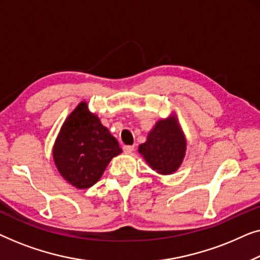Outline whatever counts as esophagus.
<instances>
[{
	"instance_id": "obj_1",
	"label": "esophagus",
	"mask_w": 260,
	"mask_h": 260,
	"mask_svg": "<svg viewBox=\"0 0 260 260\" xmlns=\"http://www.w3.org/2000/svg\"><path fill=\"white\" fill-rule=\"evenodd\" d=\"M134 151V146H123V152L126 153V154H131V153H133Z\"/></svg>"
}]
</instances>
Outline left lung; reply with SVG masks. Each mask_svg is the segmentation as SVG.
Returning a JSON list of instances; mask_svg holds the SVG:
<instances>
[{"instance_id":"8db88e82","label":"left lung","mask_w":260,"mask_h":260,"mask_svg":"<svg viewBox=\"0 0 260 260\" xmlns=\"http://www.w3.org/2000/svg\"><path fill=\"white\" fill-rule=\"evenodd\" d=\"M185 134L178 116L172 114L166 119L158 120L149 131L147 140L139 146V153L147 165L156 173L168 175L179 170L186 154Z\"/></svg>"}]
</instances>
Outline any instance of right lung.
Segmentation results:
<instances>
[{
  "label": "right lung",
  "mask_w": 260,
  "mask_h": 260,
  "mask_svg": "<svg viewBox=\"0 0 260 260\" xmlns=\"http://www.w3.org/2000/svg\"><path fill=\"white\" fill-rule=\"evenodd\" d=\"M121 152L118 140L82 101L61 126L53 158L68 184L85 189L96 184L109 161Z\"/></svg>",
  "instance_id": "right-lung-1"
}]
</instances>
